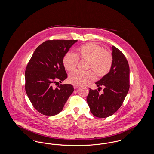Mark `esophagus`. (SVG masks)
Masks as SVG:
<instances>
[{
    "instance_id": "esophagus-1",
    "label": "esophagus",
    "mask_w": 154,
    "mask_h": 154,
    "mask_svg": "<svg viewBox=\"0 0 154 154\" xmlns=\"http://www.w3.org/2000/svg\"><path fill=\"white\" fill-rule=\"evenodd\" d=\"M73 87L74 89H77V88L79 87V86H77V85H74Z\"/></svg>"
}]
</instances>
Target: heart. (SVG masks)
<instances>
[{"mask_svg":"<svg viewBox=\"0 0 154 154\" xmlns=\"http://www.w3.org/2000/svg\"><path fill=\"white\" fill-rule=\"evenodd\" d=\"M78 59L87 60L86 69L82 72L76 71L70 74L69 82L74 85H81L94 80L95 74L100 78L110 72L113 63V56L110 50L103 49L94 42H88L77 48L75 55L67 52L63 58V64L69 72H73L77 67Z\"/></svg>","mask_w":154,"mask_h":154,"instance_id":"1","label":"heart"}]
</instances>
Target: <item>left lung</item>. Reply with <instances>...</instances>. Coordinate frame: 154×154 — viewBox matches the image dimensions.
I'll use <instances>...</instances> for the list:
<instances>
[{"label": "left lung", "instance_id": "obj_1", "mask_svg": "<svg viewBox=\"0 0 154 154\" xmlns=\"http://www.w3.org/2000/svg\"><path fill=\"white\" fill-rule=\"evenodd\" d=\"M113 63L110 72L96 82L97 89H89L87 102L91 113L96 117L112 116L122 106L129 89V66L124 54L112 45ZM104 87L103 93L98 89Z\"/></svg>", "mask_w": 154, "mask_h": 154}]
</instances>
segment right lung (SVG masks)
<instances>
[{
	"label": "right lung",
	"instance_id": "right-lung-1",
	"mask_svg": "<svg viewBox=\"0 0 154 154\" xmlns=\"http://www.w3.org/2000/svg\"><path fill=\"white\" fill-rule=\"evenodd\" d=\"M77 40H48L37 47L25 72V88L33 106L40 113L52 116L59 114L74 91L71 84L54 83L67 77L63 58Z\"/></svg>",
	"mask_w": 154,
	"mask_h": 154
}]
</instances>
